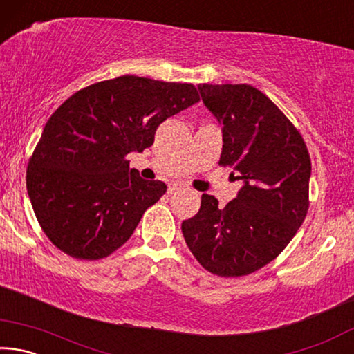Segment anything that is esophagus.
I'll list each match as a JSON object with an SVG mask.
<instances>
[{"label": "esophagus", "instance_id": "obj_1", "mask_svg": "<svg viewBox=\"0 0 354 354\" xmlns=\"http://www.w3.org/2000/svg\"><path fill=\"white\" fill-rule=\"evenodd\" d=\"M181 190H184L183 184H171L169 187V194H176V192H181Z\"/></svg>", "mask_w": 354, "mask_h": 354}]
</instances>
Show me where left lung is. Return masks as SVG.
Returning <instances> with one entry per match:
<instances>
[{
  "label": "left lung",
  "mask_w": 354,
  "mask_h": 354,
  "mask_svg": "<svg viewBox=\"0 0 354 354\" xmlns=\"http://www.w3.org/2000/svg\"><path fill=\"white\" fill-rule=\"evenodd\" d=\"M198 91L223 131L220 164L232 167L243 185L223 209L203 195L198 214L183 221V236L207 272L245 277L272 262L304 221L309 153L297 128L256 87L200 84Z\"/></svg>",
  "instance_id": "left-lung-1"
}]
</instances>
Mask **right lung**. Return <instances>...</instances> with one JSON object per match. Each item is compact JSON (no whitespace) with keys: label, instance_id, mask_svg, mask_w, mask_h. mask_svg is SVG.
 <instances>
[{"label":"right lung","instance_id":"right-lung-1","mask_svg":"<svg viewBox=\"0 0 354 354\" xmlns=\"http://www.w3.org/2000/svg\"><path fill=\"white\" fill-rule=\"evenodd\" d=\"M192 84L118 76L88 86L48 120L26 171L41 230L71 257L97 261L133 236L167 192L129 169V153L151 147L167 118L198 103Z\"/></svg>","mask_w":354,"mask_h":354}]
</instances>
